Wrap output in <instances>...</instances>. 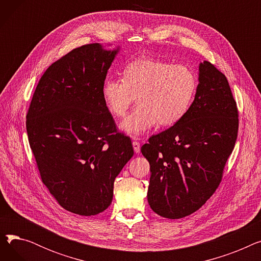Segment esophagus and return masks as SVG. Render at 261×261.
Masks as SVG:
<instances>
[{
    "instance_id": "obj_1",
    "label": "esophagus",
    "mask_w": 261,
    "mask_h": 261,
    "mask_svg": "<svg viewBox=\"0 0 261 261\" xmlns=\"http://www.w3.org/2000/svg\"><path fill=\"white\" fill-rule=\"evenodd\" d=\"M132 145H133L134 152H135V153H139V152L141 151V145H140V143H139V142H136V141H134V142L132 143Z\"/></svg>"
}]
</instances>
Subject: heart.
I'll list each match as a JSON object with an SVG mask.
<instances>
[{
    "label": "heart",
    "instance_id": "1",
    "mask_svg": "<svg viewBox=\"0 0 261 261\" xmlns=\"http://www.w3.org/2000/svg\"><path fill=\"white\" fill-rule=\"evenodd\" d=\"M198 89L194 71L185 65L152 58L129 62L121 78H110L102 87L109 111L123 118L135 98L138 106L122 121L121 129L136 138L158 122L170 127L187 114Z\"/></svg>",
    "mask_w": 261,
    "mask_h": 261
}]
</instances>
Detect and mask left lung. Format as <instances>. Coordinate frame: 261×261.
I'll return each instance as SVG.
<instances>
[{"mask_svg": "<svg viewBox=\"0 0 261 261\" xmlns=\"http://www.w3.org/2000/svg\"><path fill=\"white\" fill-rule=\"evenodd\" d=\"M187 114L148 140V202L158 215L180 219L197 212L220 184L238 135V109L225 75L208 61Z\"/></svg>", "mask_w": 261, "mask_h": 261, "instance_id": "1", "label": "left lung"}]
</instances>
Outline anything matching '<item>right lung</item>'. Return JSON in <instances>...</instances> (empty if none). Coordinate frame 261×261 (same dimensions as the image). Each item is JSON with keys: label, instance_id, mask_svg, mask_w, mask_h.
<instances>
[{"label": "right lung", "instance_id": "obj_1", "mask_svg": "<svg viewBox=\"0 0 261 261\" xmlns=\"http://www.w3.org/2000/svg\"><path fill=\"white\" fill-rule=\"evenodd\" d=\"M117 51L92 43L55 61L40 78L26 115L41 180L64 210L80 216L109 207L115 177L134 153L102 96Z\"/></svg>", "mask_w": 261, "mask_h": 261}]
</instances>
